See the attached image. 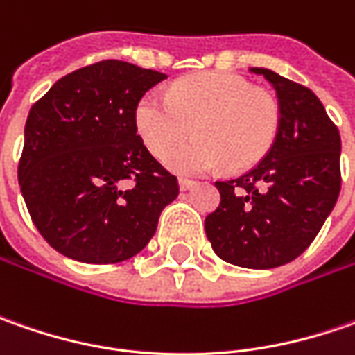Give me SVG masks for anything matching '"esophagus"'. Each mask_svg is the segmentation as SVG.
<instances>
[{
	"label": "esophagus",
	"instance_id": "obj_1",
	"mask_svg": "<svg viewBox=\"0 0 355 355\" xmlns=\"http://www.w3.org/2000/svg\"><path fill=\"white\" fill-rule=\"evenodd\" d=\"M178 184H180V189H182V191H187V189H191V187L196 185V182H193V180H185V178H180V182H178Z\"/></svg>",
	"mask_w": 355,
	"mask_h": 355
}]
</instances>
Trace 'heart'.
I'll use <instances>...</instances> for the list:
<instances>
[{"label":"heart","instance_id":"b5f03b06","mask_svg":"<svg viewBox=\"0 0 355 355\" xmlns=\"http://www.w3.org/2000/svg\"><path fill=\"white\" fill-rule=\"evenodd\" d=\"M280 104L245 76L203 73L171 85L168 96L150 90L136 104L134 124L152 156L162 157L194 128L196 138L166 157L182 175L223 168L245 171L270 152L280 130Z\"/></svg>","mask_w":355,"mask_h":355}]
</instances>
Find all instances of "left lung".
<instances>
[{
	"instance_id": "8db88e82",
	"label": "left lung",
	"mask_w": 355,
	"mask_h": 355,
	"mask_svg": "<svg viewBox=\"0 0 355 355\" xmlns=\"http://www.w3.org/2000/svg\"><path fill=\"white\" fill-rule=\"evenodd\" d=\"M277 90L280 130L257 168L215 182L221 203L205 217L213 251L245 268L294 261L318 235L340 196L342 140L320 98L306 87L252 67Z\"/></svg>"
}]
</instances>
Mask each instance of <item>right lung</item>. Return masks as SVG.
Segmentation results:
<instances>
[{
	"label": "right lung",
	"mask_w": 355,
	"mask_h": 355,
	"mask_svg": "<svg viewBox=\"0 0 355 355\" xmlns=\"http://www.w3.org/2000/svg\"><path fill=\"white\" fill-rule=\"evenodd\" d=\"M164 78L101 61L59 78L31 106L17 175L35 227L55 251L112 265L154 237L180 187L144 146L134 112Z\"/></svg>",
	"instance_id": "1"
}]
</instances>
